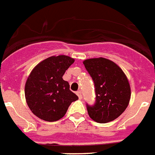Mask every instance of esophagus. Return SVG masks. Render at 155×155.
Instances as JSON below:
<instances>
[{
  "mask_svg": "<svg viewBox=\"0 0 155 155\" xmlns=\"http://www.w3.org/2000/svg\"><path fill=\"white\" fill-rule=\"evenodd\" d=\"M76 94H77V95L78 96V98H80V99H81V98H82V94H81V91H78L76 92Z\"/></svg>",
  "mask_w": 155,
  "mask_h": 155,
  "instance_id": "34e87169",
  "label": "esophagus"
}]
</instances>
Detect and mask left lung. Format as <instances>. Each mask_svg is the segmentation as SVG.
Listing matches in <instances>:
<instances>
[{
	"label": "left lung",
	"instance_id": "8db88e82",
	"mask_svg": "<svg viewBox=\"0 0 155 155\" xmlns=\"http://www.w3.org/2000/svg\"><path fill=\"white\" fill-rule=\"evenodd\" d=\"M94 85L95 102L86 104L89 116L94 121L105 124L124 113L130 98V87L124 71L108 59L93 58L83 62Z\"/></svg>",
	"mask_w": 155,
	"mask_h": 155
}]
</instances>
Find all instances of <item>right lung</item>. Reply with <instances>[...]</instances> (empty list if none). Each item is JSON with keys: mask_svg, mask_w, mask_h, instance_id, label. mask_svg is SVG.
Instances as JSON below:
<instances>
[{"mask_svg": "<svg viewBox=\"0 0 155 155\" xmlns=\"http://www.w3.org/2000/svg\"><path fill=\"white\" fill-rule=\"evenodd\" d=\"M74 62L68 56L50 57L39 63L28 76L25 94L28 107L37 117L48 122L61 119L71 102L78 97L63 79L65 71Z\"/></svg>", "mask_w": 155, "mask_h": 155, "instance_id": "add662e5", "label": "right lung"}]
</instances>
